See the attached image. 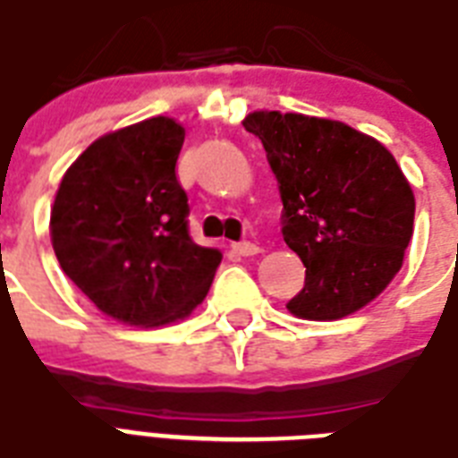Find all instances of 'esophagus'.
Instances as JSON below:
<instances>
[{
  "label": "esophagus",
  "mask_w": 458,
  "mask_h": 458,
  "mask_svg": "<svg viewBox=\"0 0 458 458\" xmlns=\"http://www.w3.org/2000/svg\"><path fill=\"white\" fill-rule=\"evenodd\" d=\"M233 250H236L239 256H256V253H260V246H256V243L250 242H239L233 243Z\"/></svg>",
  "instance_id": "esophagus-1"
}]
</instances>
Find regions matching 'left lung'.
Listing matches in <instances>:
<instances>
[{"label": "left lung", "instance_id": "1", "mask_svg": "<svg viewBox=\"0 0 458 458\" xmlns=\"http://www.w3.org/2000/svg\"><path fill=\"white\" fill-rule=\"evenodd\" d=\"M243 127L263 142L280 183L282 236L307 267L292 314L333 321L369 304L403 266L415 198L394 154L338 120L256 111Z\"/></svg>", "mask_w": 458, "mask_h": 458}]
</instances>
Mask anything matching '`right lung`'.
<instances>
[{
    "label": "right lung",
    "mask_w": 458,
    "mask_h": 458,
    "mask_svg": "<svg viewBox=\"0 0 458 458\" xmlns=\"http://www.w3.org/2000/svg\"><path fill=\"white\" fill-rule=\"evenodd\" d=\"M185 130L149 118L103 135L62 178L50 236L62 270L86 297L130 326H164L208 297L222 253L188 233L176 178Z\"/></svg>",
    "instance_id": "right-lung-1"
}]
</instances>
